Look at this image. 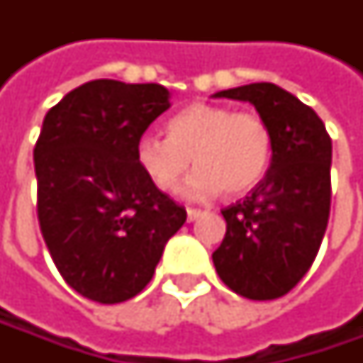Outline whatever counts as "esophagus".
Masks as SVG:
<instances>
[{
	"label": "esophagus",
	"instance_id": "1",
	"mask_svg": "<svg viewBox=\"0 0 363 363\" xmlns=\"http://www.w3.org/2000/svg\"><path fill=\"white\" fill-rule=\"evenodd\" d=\"M200 216H203L202 210H198V208H188V220H189V222L198 220Z\"/></svg>",
	"mask_w": 363,
	"mask_h": 363
}]
</instances>
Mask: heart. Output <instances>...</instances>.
Wrapping results in <instances>:
<instances>
[{
	"label": "heart",
	"instance_id": "heart-1",
	"mask_svg": "<svg viewBox=\"0 0 363 363\" xmlns=\"http://www.w3.org/2000/svg\"><path fill=\"white\" fill-rule=\"evenodd\" d=\"M167 139L143 135L135 143V163L161 191H174L189 167L184 194L206 200L226 191L240 196L262 182L272 163L274 135L258 113L194 103L165 125Z\"/></svg>",
	"mask_w": 363,
	"mask_h": 363
}]
</instances>
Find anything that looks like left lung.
<instances>
[{
  "label": "left lung",
  "instance_id": "1",
  "mask_svg": "<svg viewBox=\"0 0 363 363\" xmlns=\"http://www.w3.org/2000/svg\"><path fill=\"white\" fill-rule=\"evenodd\" d=\"M214 96L255 105L271 125L274 153L262 182L222 210L226 234L212 260L222 283L236 295L279 299L311 269L328 228L331 137L311 106L271 82Z\"/></svg>",
  "mask_w": 363,
  "mask_h": 363
}]
</instances>
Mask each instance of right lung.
<instances>
[{"mask_svg":"<svg viewBox=\"0 0 363 363\" xmlns=\"http://www.w3.org/2000/svg\"><path fill=\"white\" fill-rule=\"evenodd\" d=\"M169 108L161 84L91 80L44 117L34 147L38 222L62 279L115 305L151 281L186 208L135 163V143Z\"/></svg>","mask_w":363,"mask_h":363,"instance_id":"add662e5","label":"right lung"}]
</instances>
